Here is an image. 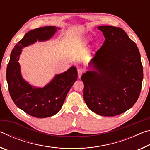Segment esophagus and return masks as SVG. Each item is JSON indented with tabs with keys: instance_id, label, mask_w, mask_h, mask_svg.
Wrapping results in <instances>:
<instances>
[{
	"instance_id": "34e87169",
	"label": "esophagus",
	"mask_w": 150,
	"mask_h": 150,
	"mask_svg": "<svg viewBox=\"0 0 150 150\" xmlns=\"http://www.w3.org/2000/svg\"><path fill=\"white\" fill-rule=\"evenodd\" d=\"M77 72H78V77L80 78L81 76L82 75L83 73L84 72V69H83L82 67H79V68H78Z\"/></svg>"
}]
</instances>
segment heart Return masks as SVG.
Returning a JSON list of instances; mask_svg holds the SVG:
<instances>
[{
  "mask_svg": "<svg viewBox=\"0 0 150 150\" xmlns=\"http://www.w3.org/2000/svg\"><path fill=\"white\" fill-rule=\"evenodd\" d=\"M88 40L87 38H83L81 40V45H85L88 43Z\"/></svg>",
  "mask_w": 150,
  "mask_h": 150,
  "instance_id": "heart-1",
  "label": "heart"
}]
</instances>
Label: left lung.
<instances>
[{
	"label": "left lung",
	"mask_w": 150,
	"mask_h": 150,
	"mask_svg": "<svg viewBox=\"0 0 150 150\" xmlns=\"http://www.w3.org/2000/svg\"><path fill=\"white\" fill-rule=\"evenodd\" d=\"M105 41L83 73V97L91 110L114 116L130 109L138 100L143 80V67L136 44L124 30L98 26Z\"/></svg>",
	"instance_id": "8db88e82"
}]
</instances>
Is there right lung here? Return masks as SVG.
Masks as SVG:
<instances>
[{
  "mask_svg": "<svg viewBox=\"0 0 150 150\" xmlns=\"http://www.w3.org/2000/svg\"><path fill=\"white\" fill-rule=\"evenodd\" d=\"M57 30H60L59 28L45 26L27 32L13 48L7 65L6 81L12 100L19 108L35 118H44L57 114L77 79L75 66L64 73L55 75L44 87L32 86L22 77L18 63L22 49L37 41H47L54 36Z\"/></svg>",
  "mask_w": 150,
  "mask_h": 150,
  "instance_id": "1",
  "label": "right lung"
}]
</instances>
